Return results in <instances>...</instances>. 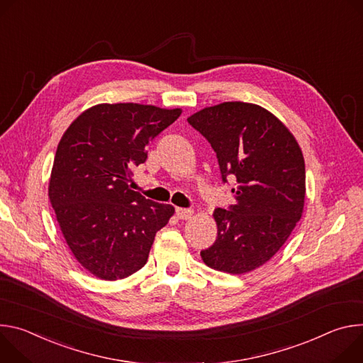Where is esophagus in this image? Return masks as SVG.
<instances>
[{
    "mask_svg": "<svg viewBox=\"0 0 363 363\" xmlns=\"http://www.w3.org/2000/svg\"><path fill=\"white\" fill-rule=\"evenodd\" d=\"M176 215L179 219H183V220H187L191 218L193 215V211L191 209H183V208H177L176 209Z\"/></svg>",
    "mask_w": 363,
    "mask_h": 363,
    "instance_id": "1",
    "label": "esophagus"
}]
</instances>
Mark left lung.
Masks as SVG:
<instances>
[{"label": "left lung", "instance_id": "left-lung-1", "mask_svg": "<svg viewBox=\"0 0 363 363\" xmlns=\"http://www.w3.org/2000/svg\"><path fill=\"white\" fill-rule=\"evenodd\" d=\"M187 121L216 152L222 182L228 176L236 182V203L215 209L218 238L200 255L213 269L250 272L277 254L301 218V148L277 116L255 104L223 102Z\"/></svg>", "mask_w": 363, "mask_h": 363}]
</instances>
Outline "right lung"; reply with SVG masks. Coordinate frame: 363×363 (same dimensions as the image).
I'll use <instances>...</instances> for the list:
<instances>
[{"instance_id":"right-lung-1","label":"right lung","mask_w":363,"mask_h":363,"mask_svg":"<svg viewBox=\"0 0 363 363\" xmlns=\"http://www.w3.org/2000/svg\"><path fill=\"white\" fill-rule=\"evenodd\" d=\"M182 109L140 104H99L80 113L63 134L53 161L49 197L77 262L101 279L141 269L172 205L131 190L133 169L147 145Z\"/></svg>"}]
</instances>
